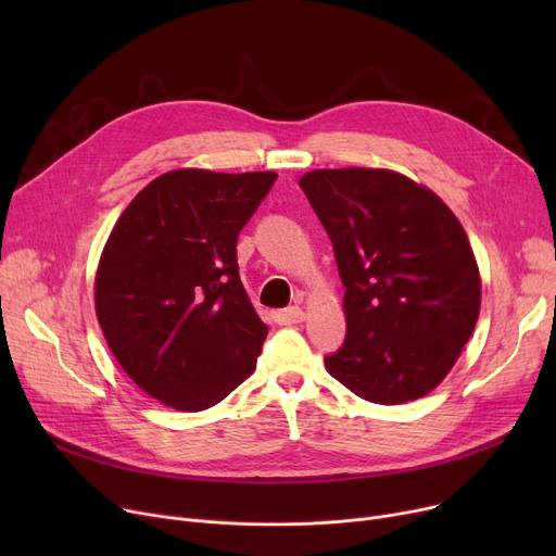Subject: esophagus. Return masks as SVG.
Wrapping results in <instances>:
<instances>
[{"label": "esophagus", "instance_id": "esophagus-1", "mask_svg": "<svg viewBox=\"0 0 556 556\" xmlns=\"http://www.w3.org/2000/svg\"><path fill=\"white\" fill-rule=\"evenodd\" d=\"M304 319H306V313L300 306H290V308L275 313L277 325H300V323H304Z\"/></svg>", "mask_w": 556, "mask_h": 556}]
</instances>
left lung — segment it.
Here are the masks:
<instances>
[{
	"mask_svg": "<svg viewBox=\"0 0 556 556\" xmlns=\"http://www.w3.org/2000/svg\"><path fill=\"white\" fill-rule=\"evenodd\" d=\"M300 187L333 243L346 338L327 371L399 405L440 386L469 342L482 281L448 204L390 168H315Z\"/></svg>",
	"mask_w": 556,
	"mask_h": 556,
	"instance_id": "8db88e82",
	"label": "left lung"
}]
</instances>
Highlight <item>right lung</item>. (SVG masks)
Returning a JSON list of instances; mask_svg holds the SVG:
<instances>
[{
    "mask_svg": "<svg viewBox=\"0 0 556 556\" xmlns=\"http://www.w3.org/2000/svg\"><path fill=\"white\" fill-rule=\"evenodd\" d=\"M273 170L175 168L114 223L94 308L116 363L162 405L198 413L254 371L268 327L239 277L237 239Z\"/></svg>",
    "mask_w": 556,
    "mask_h": 556,
    "instance_id": "obj_1",
    "label": "right lung"
}]
</instances>
